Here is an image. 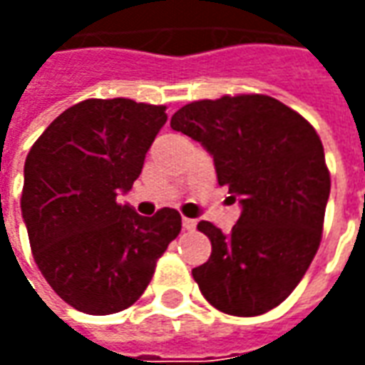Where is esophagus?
<instances>
[{
    "label": "esophagus",
    "mask_w": 365,
    "mask_h": 365,
    "mask_svg": "<svg viewBox=\"0 0 365 365\" xmlns=\"http://www.w3.org/2000/svg\"><path fill=\"white\" fill-rule=\"evenodd\" d=\"M183 229L185 230H193L195 229V225H197V222H195V219H187V217H183Z\"/></svg>",
    "instance_id": "obj_1"
}]
</instances>
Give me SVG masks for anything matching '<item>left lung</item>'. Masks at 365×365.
Masks as SVG:
<instances>
[{"instance_id": "8db88e82", "label": "left lung", "mask_w": 365, "mask_h": 365, "mask_svg": "<svg viewBox=\"0 0 365 365\" xmlns=\"http://www.w3.org/2000/svg\"><path fill=\"white\" fill-rule=\"evenodd\" d=\"M172 128L213 156L217 180L240 201L230 232L201 221L211 256L191 269L222 313H268L311 266L322 237L330 174L317 130L269 96H225L183 105Z\"/></svg>"}]
</instances>
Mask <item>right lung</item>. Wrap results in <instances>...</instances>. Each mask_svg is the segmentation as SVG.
<instances>
[{
  "label": "right lung",
  "instance_id": "1",
  "mask_svg": "<svg viewBox=\"0 0 365 365\" xmlns=\"http://www.w3.org/2000/svg\"><path fill=\"white\" fill-rule=\"evenodd\" d=\"M166 119L164 105L86 99L52 120L25 160L21 213L33 258L82 313L133 305L182 230L175 209L143 217L117 199L140 175Z\"/></svg>",
  "mask_w": 365,
  "mask_h": 365
}]
</instances>
